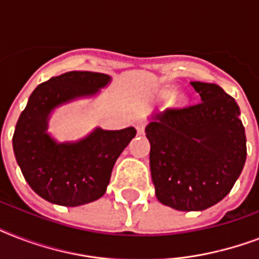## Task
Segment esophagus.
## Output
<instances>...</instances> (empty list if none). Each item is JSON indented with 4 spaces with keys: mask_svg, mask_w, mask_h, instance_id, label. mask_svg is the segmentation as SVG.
<instances>
[{
    "mask_svg": "<svg viewBox=\"0 0 259 259\" xmlns=\"http://www.w3.org/2000/svg\"><path fill=\"white\" fill-rule=\"evenodd\" d=\"M137 133L138 134L145 133V123H144V122H138L137 123Z\"/></svg>",
    "mask_w": 259,
    "mask_h": 259,
    "instance_id": "obj_1",
    "label": "esophagus"
}]
</instances>
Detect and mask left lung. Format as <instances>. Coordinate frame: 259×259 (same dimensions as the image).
I'll list each match as a JSON object with an SVG mask.
<instances>
[{"label": "left lung", "mask_w": 259, "mask_h": 259, "mask_svg": "<svg viewBox=\"0 0 259 259\" xmlns=\"http://www.w3.org/2000/svg\"><path fill=\"white\" fill-rule=\"evenodd\" d=\"M200 102L154 113L146 126L156 196L179 211H203L227 196L246 161V134L233 97L191 82Z\"/></svg>", "instance_id": "left-lung-1"}]
</instances>
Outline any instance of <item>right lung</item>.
<instances>
[{"mask_svg": "<svg viewBox=\"0 0 259 259\" xmlns=\"http://www.w3.org/2000/svg\"><path fill=\"white\" fill-rule=\"evenodd\" d=\"M110 80L106 74L71 71L38 84L30 94L14 129L13 150L30 188L47 201L76 207L103 196L117 158L136 137L134 127H97L76 142H58L47 133L52 110L93 97Z\"/></svg>", "mask_w": 259, "mask_h": 259, "instance_id": "obj_1", "label": "right lung"}]
</instances>
